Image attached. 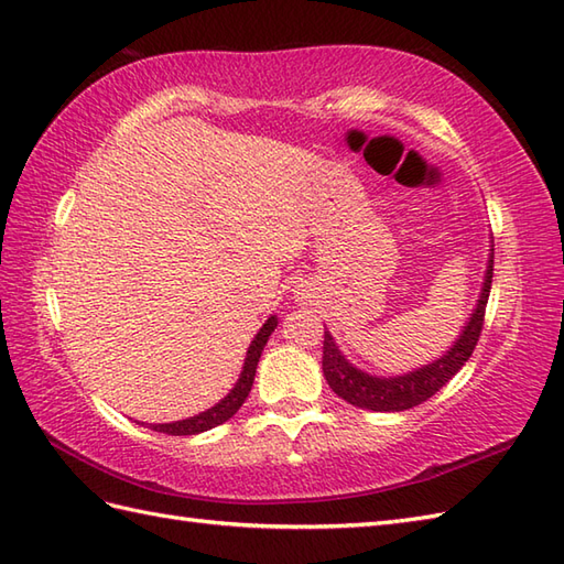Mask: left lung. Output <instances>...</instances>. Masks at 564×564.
<instances>
[{"label":"left lung","instance_id":"1","mask_svg":"<svg viewBox=\"0 0 564 564\" xmlns=\"http://www.w3.org/2000/svg\"><path fill=\"white\" fill-rule=\"evenodd\" d=\"M492 268H495V248H490V258H487V270L482 280L480 299L475 304L470 318L463 325L456 343L446 349V352L424 365L415 371L400 373V377H377V373H367L357 369L352 361L345 359V355L337 349L333 335L325 330L323 335V377L328 381L333 391L347 400L349 405H357L361 410L373 412H400L410 410L424 400L432 398L442 386L448 383L466 365L473 355L475 345L482 330L485 321V306L487 296H490L492 286Z\"/></svg>","mask_w":564,"mask_h":564}]
</instances>
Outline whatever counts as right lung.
I'll list each match as a JSON object with an SVG mask.
<instances>
[{
	"instance_id": "add662e5",
	"label": "right lung",
	"mask_w": 564,
	"mask_h": 564,
	"mask_svg": "<svg viewBox=\"0 0 564 564\" xmlns=\"http://www.w3.org/2000/svg\"><path fill=\"white\" fill-rule=\"evenodd\" d=\"M274 328H278V316H270L265 323H262V328L258 330V335L253 337V340H250L239 381H236V386L219 400L217 405H212L205 412H199V415L185 417V420H178V422L149 424V430L164 432V434H171V436H191V434L207 432L212 427H217V424H224L229 417H234L236 412H239V408L243 405V400L248 398V393H250V386H253V379H256V369H258V361H260V355H262V347L268 345Z\"/></svg>"
}]
</instances>
